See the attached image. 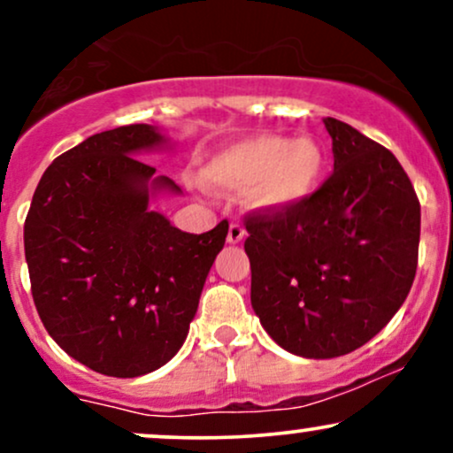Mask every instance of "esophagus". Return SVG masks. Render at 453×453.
<instances>
[{
	"mask_svg": "<svg viewBox=\"0 0 453 453\" xmlns=\"http://www.w3.org/2000/svg\"><path fill=\"white\" fill-rule=\"evenodd\" d=\"M244 227L241 226V223H230V230H227V242H232V244H236V242H241L242 238H244Z\"/></svg>",
	"mask_w": 453,
	"mask_h": 453,
	"instance_id": "34e87169",
	"label": "esophagus"
}]
</instances>
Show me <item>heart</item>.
Masks as SVG:
<instances>
[{
  "label": "heart",
  "mask_w": 453,
  "mask_h": 453,
  "mask_svg": "<svg viewBox=\"0 0 453 453\" xmlns=\"http://www.w3.org/2000/svg\"><path fill=\"white\" fill-rule=\"evenodd\" d=\"M327 170L326 150L311 136L262 134L219 150L202 170L206 185L242 191L257 211L296 209L319 189Z\"/></svg>",
  "instance_id": "heart-1"
}]
</instances>
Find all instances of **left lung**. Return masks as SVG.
I'll return each mask as SVG.
<instances>
[{"mask_svg":"<svg viewBox=\"0 0 453 453\" xmlns=\"http://www.w3.org/2000/svg\"><path fill=\"white\" fill-rule=\"evenodd\" d=\"M334 173L288 211L244 215L251 304L264 330L303 357H339L396 315L413 285L419 200L392 150L324 119Z\"/></svg>","mask_w":453,"mask_h":453,"instance_id":"left-lung-1","label":"left lung"}]
</instances>
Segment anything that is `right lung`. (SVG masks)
<instances>
[{
    "mask_svg": "<svg viewBox=\"0 0 453 453\" xmlns=\"http://www.w3.org/2000/svg\"><path fill=\"white\" fill-rule=\"evenodd\" d=\"M161 142L144 123L93 134L46 168L25 219L46 332L108 377L147 375L173 360L227 236V221L189 234L149 209L150 191H180L134 157Z\"/></svg>",
    "mask_w": 453,
    "mask_h": 453,
    "instance_id": "obj_1",
    "label": "right lung"
}]
</instances>
